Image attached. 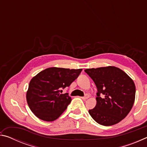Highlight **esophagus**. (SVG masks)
<instances>
[{"instance_id": "esophagus-1", "label": "esophagus", "mask_w": 147, "mask_h": 147, "mask_svg": "<svg viewBox=\"0 0 147 147\" xmlns=\"http://www.w3.org/2000/svg\"><path fill=\"white\" fill-rule=\"evenodd\" d=\"M82 99H84V100H86V99H88L89 98V95L88 94H86L85 96H82V97H81Z\"/></svg>"}]
</instances>
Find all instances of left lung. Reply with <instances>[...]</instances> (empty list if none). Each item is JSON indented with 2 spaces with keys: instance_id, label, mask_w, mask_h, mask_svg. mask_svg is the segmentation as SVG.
<instances>
[{
  "instance_id": "8db88e82",
  "label": "left lung",
  "mask_w": 147,
  "mask_h": 147,
  "mask_svg": "<svg viewBox=\"0 0 147 147\" xmlns=\"http://www.w3.org/2000/svg\"><path fill=\"white\" fill-rule=\"evenodd\" d=\"M97 88L96 104L89 113L96 123L111 126L123 120L130 112L136 96V86L127 74L113 66L87 69Z\"/></svg>"
}]
</instances>
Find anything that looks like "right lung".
<instances>
[{
    "label": "right lung",
    "instance_id": "1",
    "mask_svg": "<svg viewBox=\"0 0 147 147\" xmlns=\"http://www.w3.org/2000/svg\"><path fill=\"white\" fill-rule=\"evenodd\" d=\"M82 69L47 68L30 82L26 100L37 117L45 121L58 119L72 100L68 93L61 94L62 89L70 86L78 78Z\"/></svg>",
    "mask_w": 147,
    "mask_h": 147
}]
</instances>
